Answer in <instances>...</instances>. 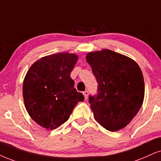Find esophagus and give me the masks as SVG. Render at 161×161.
<instances>
[{
    "mask_svg": "<svg viewBox=\"0 0 161 161\" xmlns=\"http://www.w3.org/2000/svg\"><path fill=\"white\" fill-rule=\"evenodd\" d=\"M83 94H84V96H85V99H87V97H88V91H84V92H83Z\"/></svg>",
    "mask_w": 161,
    "mask_h": 161,
    "instance_id": "obj_1",
    "label": "esophagus"
}]
</instances>
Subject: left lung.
Returning a JSON list of instances; mask_svg holds the SVG:
<instances>
[{"label": "left lung", "instance_id": "obj_1", "mask_svg": "<svg viewBox=\"0 0 161 161\" xmlns=\"http://www.w3.org/2000/svg\"><path fill=\"white\" fill-rule=\"evenodd\" d=\"M86 59L98 83L97 94L89 96L95 119L108 131L123 129L143 103L145 86L140 67L110 50L89 53Z\"/></svg>", "mask_w": 161, "mask_h": 161}]
</instances>
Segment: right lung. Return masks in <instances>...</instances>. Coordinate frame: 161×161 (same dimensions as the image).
<instances>
[{"label": "right lung", "instance_id": "obj_1", "mask_svg": "<svg viewBox=\"0 0 161 161\" xmlns=\"http://www.w3.org/2000/svg\"><path fill=\"white\" fill-rule=\"evenodd\" d=\"M78 60L68 53L50 55L36 61L26 74L23 97L26 111L36 123L54 129L68 120L84 95L74 87L70 73Z\"/></svg>", "mask_w": 161, "mask_h": 161}]
</instances>
